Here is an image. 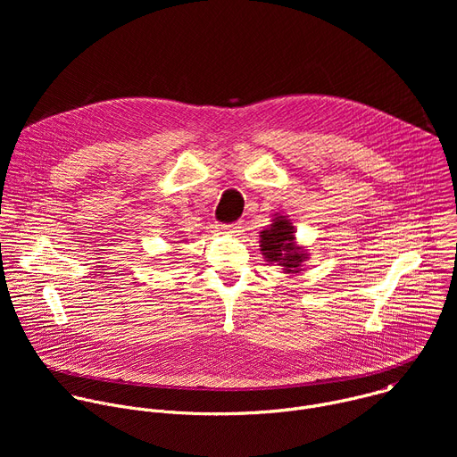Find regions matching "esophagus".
<instances>
[{
  "label": "esophagus",
  "instance_id": "esophagus-1",
  "mask_svg": "<svg viewBox=\"0 0 457 457\" xmlns=\"http://www.w3.org/2000/svg\"><path fill=\"white\" fill-rule=\"evenodd\" d=\"M217 229H219L220 233H224V235H237V233H240L242 224H240V222H235V224H219Z\"/></svg>",
  "mask_w": 457,
  "mask_h": 457
}]
</instances>
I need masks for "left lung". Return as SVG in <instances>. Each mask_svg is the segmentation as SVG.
Wrapping results in <instances>:
<instances>
[{
    "mask_svg": "<svg viewBox=\"0 0 457 457\" xmlns=\"http://www.w3.org/2000/svg\"><path fill=\"white\" fill-rule=\"evenodd\" d=\"M260 251L266 262L277 264L284 273H298L302 264L309 258L307 251L296 244L295 226L286 215L277 213L264 231H260Z\"/></svg>",
    "mask_w": 457,
    "mask_h": 457,
    "instance_id": "8db88e82",
    "label": "left lung"
}]
</instances>
